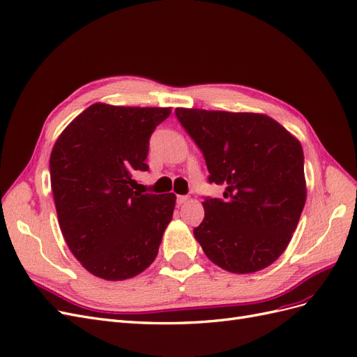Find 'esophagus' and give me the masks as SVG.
Wrapping results in <instances>:
<instances>
[{
    "instance_id": "1",
    "label": "esophagus",
    "mask_w": 357,
    "mask_h": 357,
    "mask_svg": "<svg viewBox=\"0 0 357 357\" xmlns=\"http://www.w3.org/2000/svg\"><path fill=\"white\" fill-rule=\"evenodd\" d=\"M188 199H189V197H186V195H178L177 197V204L181 205V204H185Z\"/></svg>"
}]
</instances>
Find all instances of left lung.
<instances>
[{
	"instance_id": "1",
	"label": "left lung",
	"mask_w": 357,
	"mask_h": 357,
	"mask_svg": "<svg viewBox=\"0 0 357 357\" xmlns=\"http://www.w3.org/2000/svg\"><path fill=\"white\" fill-rule=\"evenodd\" d=\"M176 116L201 149L208 181L225 188L222 198L204 199L193 235L226 271H261L286 250L304 210L301 143L266 114L176 109Z\"/></svg>"
}]
</instances>
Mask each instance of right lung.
I'll return each instance as SVG.
<instances>
[{"label":"right lung","instance_id":"add662e5","mask_svg":"<svg viewBox=\"0 0 357 357\" xmlns=\"http://www.w3.org/2000/svg\"><path fill=\"white\" fill-rule=\"evenodd\" d=\"M169 107L96 102L63 129L50 153L59 228L75 259L109 282L132 278L158 256L174 193L134 190L147 171L149 138Z\"/></svg>","mask_w":357,"mask_h":357}]
</instances>
